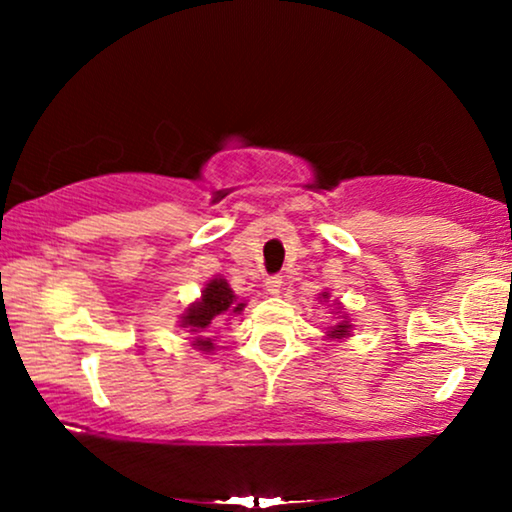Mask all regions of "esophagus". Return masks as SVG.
<instances>
[{"instance_id": "obj_1", "label": "esophagus", "mask_w": 512, "mask_h": 512, "mask_svg": "<svg viewBox=\"0 0 512 512\" xmlns=\"http://www.w3.org/2000/svg\"><path fill=\"white\" fill-rule=\"evenodd\" d=\"M282 277H270V279H265V291L270 293V296H279V293H282Z\"/></svg>"}]
</instances>
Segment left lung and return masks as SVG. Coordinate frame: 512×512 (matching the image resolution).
I'll list each match as a JSON object with an SVG mask.
<instances>
[{"label":"left lung","mask_w":512,"mask_h":512,"mask_svg":"<svg viewBox=\"0 0 512 512\" xmlns=\"http://www.w3.org/2000/svg\"><path fill=\"white\" fill-rule=\"evenodd\" d=\"M317 298H319V303H324V305L331 307V314H333V319H335L333 324L326 328L324 338L331 340V342H342V340L352 338L354 324H352V317H349L347 310H345V305H342L340 300H331V293H328V291H321Z\"/></svg>","instance_id":"8db88e82"}]
</instances>
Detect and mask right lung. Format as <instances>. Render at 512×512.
<instances>
[{
    "label": "right lung",
    "mask_w": 512,
    "mask_h": 512,
    "mask_svg": "<svg viewBox=\"0 0 512 512\" xmlns=\"http://www.w3.org/2000/svg\"><path fill=\"white\" fill-rule=\"evenodd\" d=\"M247 303L240 296H235V291L230 289V284L223 277H212L202 286L200 298L193 300L184 312L179 314V328H184L186 333L193 335L191 347L198 349L202 354L214 352V338H212V324L216 319L226 317V314H242Z\"/></svg>",
    "instance_id": "1"
}]
</instances>
